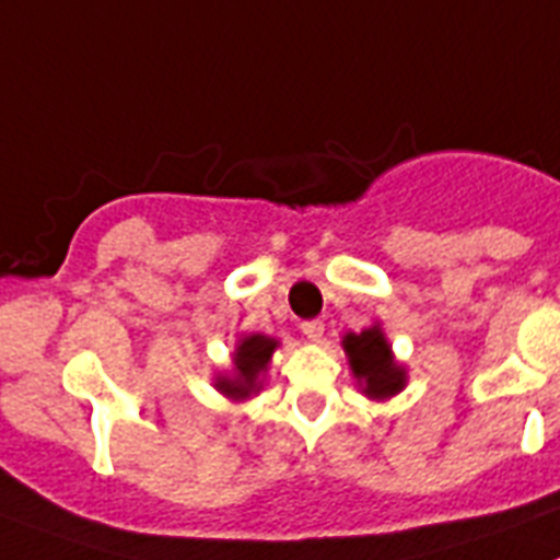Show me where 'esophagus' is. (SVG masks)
<instances>
[{"label": "esophagus", "instance_id": "1", "mask_svg": "<svg viewBox=\"0 0 560 560\" xmlns=\"http://www.w3.org/2000/svg\"><path fill=\"white\" fill-rule=\"evenodd\" d=\"M302 332L310 338V341H322V338H324V322H318V318H313V322H304Z\"/></svg>", "mask_w": 560, "mask_h": 560}]
</instances>
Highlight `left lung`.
I'll return each mask as SVG.
<instances>
[{"label":"left lung","instance_id":"obj_1","mask_svg":"<svg viewBox=\"0 0 560 560\" xmlns=\"http://www.w3.org/2000/svg\"><path fill=\"white\" fill-rule=\"evenodd\" d=\"M341 345H345L350 370L359 378L364 396L382 401V398L401 393L404 384H407V370L396 364L389 341L384 338L378 324L361 332H347Z\"/></svg>","mask_w":560,"mask_h":560}]
</instances>
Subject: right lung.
<instances>
[{
  "instance_id": "obj_1",
  "label": "right lung",
  "mask_w": 560,
  "mask_h": 560,
  "mask_svg": "<svg viewBox=\"0 0 560 560\" xmlns=\"http://www.w3.org/2000/svg\"><path fill=\"white\" fill-rule=\"evenodd\" d=\"M279 347V341L270 336H242L233 352V373L215 375V389H222L228 398H250L261 389V375L267 373L272 350Z\"/></svg>"
}]
</instances>
